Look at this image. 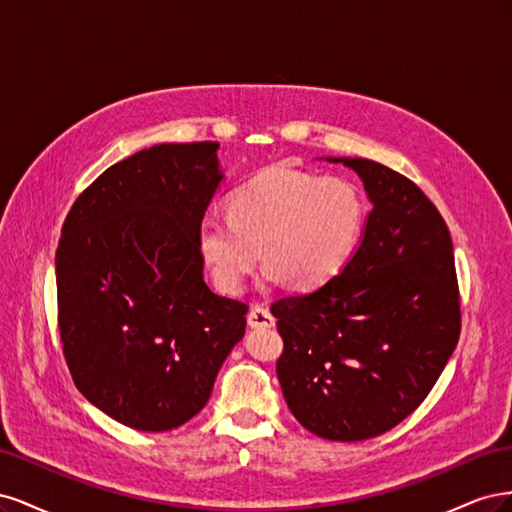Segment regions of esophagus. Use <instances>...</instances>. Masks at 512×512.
Wrapping results in <instances>:
<instances>
[{"instance_id": "esophagus-1", "label": "esophagus", "mask_w": 512, "mask_h": 512, "mask_svg": "<svg viewBox=\"0 0 512 512\" xmlns=\"http://www.w3.org/2000/svg\"><path fill=\"white\" fill-rule=\"evenodd\" d=\"M247 324H250L252 329H271L275 324V318L265 305H254L250 309V314H247Z\"/></svg>"}]
</instances>
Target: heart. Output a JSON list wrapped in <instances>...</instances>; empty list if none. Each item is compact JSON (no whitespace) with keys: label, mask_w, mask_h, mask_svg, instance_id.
Masks as SVG:
<instances>
[{"label":"heart","mask_w":512,"mask_h":512,"mask_svg":"<svg viewBox=\"0 0 512 512\" xmlns=\"http://www.w3.org/2000/svg\"><path fill=\"white\" fill-rule=\"evenodd\" d=\"M365 205L352 183L273 168L228 198V218L205 215L196 239L224 292L237 294L262 258L267 284L314 290L342 269L359 243Z\"/></svg>","instance_id":"1"}]
</instances>
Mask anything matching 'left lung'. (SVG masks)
<instances>
[{
  "label": "left lung",
  "mask_w": 512,
  "mask_h": 512,
  "mask_svg": "<svg viewBox=\"0 0 512 512\" xmlns=\"http://www.w3.org/2000/svg\"><path fill=\"white\" fill-rule=\"evenodd\" d=\"M363 181L361 243L327 284L271 305L290 412L335 442L376 438L412 414L457 346L451 232L416 183L363 158H327Z\"/></svg>",
  "instance_id": "8db88e82"
}]
</instances>
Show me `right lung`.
Wrapping results in <instances>:
<instances>
[{
	"instance_id": "right-lung-1",
	"label": "right lung",
	"mask_w": 512,
	"mask_h": 512,
	"mask_svg": "<svg viewBox=\"0 0 512 512\" xmlns=\"http://www.w3.org/2000/svg\"><path fill=\"white\" fill-rule=\"evenodd\" d=\"M220 143H162L76 198L55 254L66 363L91 404L138 431L196 416L247 305L203 280L196 230L224 181Z\"/></svg>"
}]
</instances>
